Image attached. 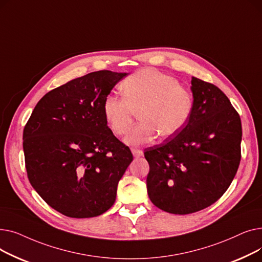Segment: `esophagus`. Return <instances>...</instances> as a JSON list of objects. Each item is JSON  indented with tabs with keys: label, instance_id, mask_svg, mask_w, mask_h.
<instances>
[{
	"label": "esophagus",
	"instance_id": "1",
	"mask_svg": "<svg viewBox=\"0 0 262 262\" xmlns=\"http://www.w3.org/2000/svg\"><path fill=\"white\" fill-rule=\"evenodd\" d=\"M132 152L134 154L135 157H140L143 155V152L141 149H138V148H132Z\"/></svg>",
	"mask_w": 262,
	"mask_h": 262
}]
</instances>
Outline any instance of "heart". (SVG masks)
<instances>
[{
	"label": "heart",
	"mask_w": 262,
	"mask_h": 262,
	"mask_svg": "<svg viewBox=\"0 0 262 262\" xmlns=\"http://www.w3.org/2000/svg\"><path fill=\"white\" fill-rule=\"evenodd\" d=\"M122 96L109 94L103 103V114L109 128L117 136L126 134L139 112L141 121L124 139L129 146L153 142L157 136L166 139L180 133L194 107V96L180 86L172 75L155 69H143L129 75L121 85Z\"/></svg>",
	"instance_id": "obj_1"
}]
</instances>
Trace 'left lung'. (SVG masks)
Returning a JSON list of instances; mask_svg holds the SVG:
<instances>
[{
	"mask_svg": "<svg viewBox=\"0 0 262 262\" xmlns=\"http://www.w3.org/2000/svg\"><path fill=\"white\" fill-rule=\"evenodd\" d=\"M194 107L184 128L144 149L147 194L159 209L189 214L215 203L241 160V119L216 86L192 77Z\"/></svg>",
	"mask_w": 262,
	"mask_h": 262,
	"instance_id": "1",
	"label": "left lung"
}]
</instances>
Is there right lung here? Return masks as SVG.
<instances>
[{"label": "right lung", "instance_id": "right-lung-1", "mask_svg": "<svg viewBox=\"0 0 262 262\" xmlns=\"http://www.w3.org/2000/svg\"><path fill=\"white\" fill-rule=\"evenodd\" d=\"M126 75L102 70L68 81L37 103L24 127L30 183L67 216H98L116 201L133 154L107 126L103 103Z\"/></svg>", "mask_w": 262, "mask_h": 262}]
</instances>
